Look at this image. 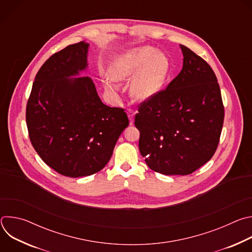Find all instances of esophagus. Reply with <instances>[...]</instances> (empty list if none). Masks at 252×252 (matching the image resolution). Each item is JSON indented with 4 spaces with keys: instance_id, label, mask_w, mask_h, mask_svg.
Returning <instances> with one entry per match:
<instances>
[{
    "instance_id": "34e87169",
    "label": "esophagus",
    "mask_w": 252,
    "mask_h": 252,
    "mask_svg": "<svg viewBox=\"0 0 252 252\" xmlns=\"http://www.w3.org/2000/svg\"><path fill=\"white\" fill-rule=\"evenodd\" d=\"M127 117L129 119V123L132 124L133 122V117H134V111L132 109H128L127 110Z\"/></svg>"
}]
</instances>
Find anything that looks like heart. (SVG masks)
Returning a JSON list of instances; mask_svg holds the SVG:
<instances>
[{"instance_id":"1","label":"heart","mask_w":252,"mask_h":252,"mask_svg":"<svg viewBox=\"0 0 252 252\" xmlns=\"http://www.w3.org/2000/svg\"><path fill=\"white\" fill-rule=\"evenodd\" d=\"M168 71V61L162 53L143 47L117 58L109 74L114 81H131L130 94L139 101L155 96L161 89ZM106 89L115 90L111 83Z\"/></svg>"}]
</instances>
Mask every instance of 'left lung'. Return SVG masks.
<instances>
[{"label": "left lung", "mask_w": 252, "mask_h": 252, "mask_svg": "<svg viewBox=\"0 0 252 252\" xmlns=\"http://www.w3.org/2000/svg\"><path fill=\"white\" fill-rule=\"evenodd\" d=\"M183 69L155 96L138 104L134 126L149 167L165 175H188L218 149L224 106L210 65L181 45Z\"/></svg>", "instance_id": "1"}]
</instances>
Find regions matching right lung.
Instances as JSON below:
<instances>
[{
    "label": "right lung",
    "mask_w": 252,
    "mask_h": 252,
    "mask_svg": "<svg viewBox=\"0 0 252 252\" xmlns=\"http://www.w3.org/2000/svg\"><path fill=\"white\" fill-rule=\"evenodd\" d=\"M88 48L80 42L50 57L34 78L26 110L34 151L68 177L103 168L129 124L125 109L101 102L89 77L68 79L87 67Z\"/></svg>",
    "instance_id": "add662e5"
}]
</instances>
